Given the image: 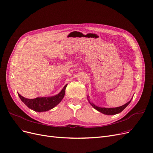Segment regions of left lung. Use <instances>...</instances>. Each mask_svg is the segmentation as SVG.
Returning <instances> with one entry per match:
<instances>
[{
    "instance_id": "obj_1",
    "label": "left lung",
    "mask_w": 153,
    "mask_h": 153,
    "mask_svg": "<svg viewBox=\"0 0 153 153\" xmlns=\"http://www.w3.org/2000/svg\"><path fill=\"white\" fill-rule=\"evenodd\" d=\"M88 101H89L88 99ZM131 100L130 101H129L128 102H127L126 104H125L124 105L120 106V107H117V108H99L96 106V105H94V104L91 103L90 101L89 103L94 107V109H96V110H97L98 111L102 112V113L104 114H107V115H114L116 114L119 113V112H122L127 106L129 105V104L131 102Z\"/></svg>"
}]
</instances>
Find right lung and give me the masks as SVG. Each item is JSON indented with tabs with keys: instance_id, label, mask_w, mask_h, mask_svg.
<instances>
[{
	"instance_id": "add662e5",
	"label": "right lung",
	"mask_w": 153,
	"mask_h": 153,
	"mask_svg": "<svg viewBox=\"0 0 153 153\" xmlns=\"http://www.w3.org/2000/svg\"><path fill=\"white\" fill-rule=\"evenodd\" d=\"M67 87L66 84L60 93L56 96L48 97H37L34 99H27L19 94L21 101L32 110L37 112H44L49 111L54 108L63 99L65 95V90Z\"/></svg>"
}]
</instances>
